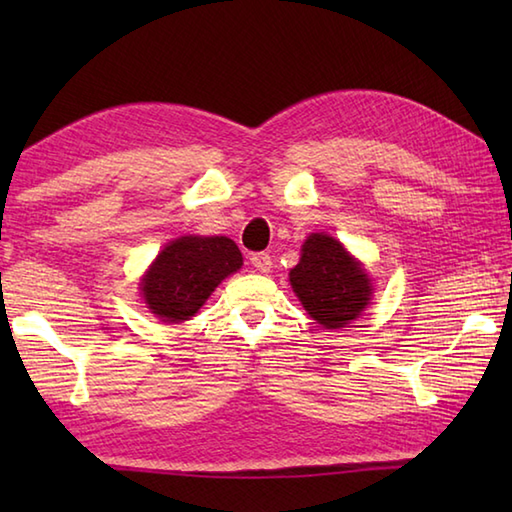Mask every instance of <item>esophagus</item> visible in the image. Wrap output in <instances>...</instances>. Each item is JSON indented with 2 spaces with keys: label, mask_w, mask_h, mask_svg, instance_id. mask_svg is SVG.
<instances>
[{
  "label": "esophagus",
  "mask_w": 512,
  "mask_h": 512,
  "mask_svg": "<svg viewBox=\"0 0 512 512\" xmlns=\"http://www.w3.org/2000/svg\"><path fill=\"white\" fill-rule=\"evenodd\" d=\"M250 264H253L257 273H268V270L273 268V259H270L268 253H255L250 257Z\"/></svg>",
  "instance_id": "34e87169"
}]
</instances>
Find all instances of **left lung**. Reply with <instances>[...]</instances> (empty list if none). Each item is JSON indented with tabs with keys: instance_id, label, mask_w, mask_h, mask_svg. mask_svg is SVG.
Here are the masks:
<instances>
[{
	"instance_id": "obj_1",
	"label": "left lung",
	"mask_w": 512,
	"mask_h": 512,
	"mask_svg": "<svg viewBox=\"0 0 512 512\" xmlns=\"http://www.w3.org/2000/svg\"><path fill=\"white\" fill-rule=\"evenodd\" d=\"M290 284L303 308L323 328H345L372 297L361 264L330 235L312 233L301 248L299 264L290 270Z\"/></svg>"
}]
</instances>
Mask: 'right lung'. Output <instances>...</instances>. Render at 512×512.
<instances>
[{"mask_svg": "<svg viewBox=\"0 0 512 512\" xmlns=\"http://www.w3.org/2000/svg\"><path fill=\"white\" fill-rule=\"evenodd\" d=\"M242 266V253L228 237H180L165 246L143 279V297L162 321L193 317L222 279Z\"/></svg>", "mask_w": 512, "mask_h": 512, "instance_id": "obj_1", "label": "right lung"}]
</instances>
